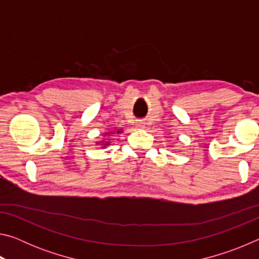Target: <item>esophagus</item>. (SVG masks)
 <instances>
[{"instance_id": "obj_1", "label": "esophagus", "mask_w": 259, "mask_h": 259, "mask_svg": "<svg viewBox=\"0 0 259 259\" xmlns=\"http://www.w3.org/2000/svg\"><path fill=\"white\" fill-rule=\"evenodd\" d=\"M136 128L142 130V129H145V123L144 122H137V124H136Z\"/></svg>"}]
</instances>
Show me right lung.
<instances>
[{"mask_svg": "<svg viewBox=\"0 0 259 259\" xmlns=\"http://www.w3.org/2000/svg\"><path fill=\"white\" fill-rule=\"evenodd\" d=\"M114 133L120 134V133H122V130H116V131H114ZM111 134H113V131H111ZM105 136H108V134H105ZM97 144H102L103 147H106L107 145H109V139L108 140L103 139V140H100V142H97Z\"/></svg>", "mask_w": 259, "mask_h": 259, "instance_id": "1", "label": "right lung"}]
</instances>
